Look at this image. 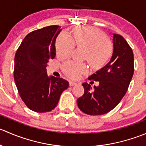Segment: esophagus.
Masks as SVG:
<instances>
[{
    "mask_svg": "<svg viewBox=\"0 0 146 146\" xmlns=\"http://www.w3.org/2000/svg\"><path fill=\"white\" fill-rule=\"evenodd\" d=\"M77 85L76 82H73V81H69V85L70 86H74V85Z\"/></svg>",
    "mask_w": 146,
    "mask_h": 146,
    "instance_id": "1",
    "label": "esophagus"
}]
</instances>
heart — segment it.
<instances>
[{
	"label": "heart",
	"mask_w": 146,
	"mask_h": 146,
	"mask_svg": "<svg viewBox=\"0 0 146 146\" xmlns=\"http://www.w3.org/2000/svg\"><path fill=\"white\" fill-rule=\"evenodd\" d=\"M74 46L84 49V59L96 70L104 67L113 54V46L105 34L95 27L77 26L71 29L69 36L60 34L55 42L57 56L67 58ZM63 70L68 78L77 79L87 71V68L83 64L68 61L63 66Z\"/></svg>",
	"instance_id": "obj_1"
}]
</instances>
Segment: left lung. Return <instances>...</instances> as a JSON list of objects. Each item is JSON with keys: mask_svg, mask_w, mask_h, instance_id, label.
Listing matches in <instances>:
<instances>
[{"mask_svg": "<svg viewBox=\"0 0 146 146\" xmlns=\"http://www.w3.org/2000/svg\"><path fill=\"white\" fill-rule=\"evenodd\" d=\"M114 51L110 62L88 79L99 81L95 90L82 83L83 95L77 100L79 109L89 115H101L112 110L126 94L134 72L133 53L124 38L113 34Z\"/></svg>", "mask_w": 146, "mask_h": 146, "instance_id": "8db88e82", "label": "left lung"}]
</instances>
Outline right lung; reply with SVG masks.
<instances>
[{"label":"right lung","mask_w":146,"mask_h":146,"mask_svg":"<svg viewBox=\"0 0 146 146\" xmlns=\"http://www.w3.org/2000/svg\"><path fill=\"white\" fill-rule=\"evenodd\" d=\"M51 25L36 29L25 37L15 56L14 80L26 106L36 112L54 110L67 80L47 75V63L56 56L55 42L61 29Z\"/></svg>","instance_id":"right-lung-1"}]
</instances>
